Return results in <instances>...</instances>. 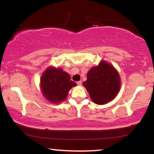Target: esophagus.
<instances>
[{
  "label": "esophagus",
  "instance_id": "34e87169",
  "mask_svg": "<svg viewBox=\"0 0 154 154\" xmlns=\"http://www.w3.org/2000/svg\"><path fill=\"white\" fill-rule=\"evenodd\" d=\"M77 84L78 85H82V81H78V82H77Z\"/></svg>",
  "mask_w": 154,
  "mask_h": 154
}]
</instances>
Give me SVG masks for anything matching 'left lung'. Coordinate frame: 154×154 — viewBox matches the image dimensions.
I'll use <instances>...</instances> for the list:
<instances>
[{
  "label": "left lung",
  "instance_id": "obj_1",
  "mask_svg": "<svg viewBox=\"0 0 154 154\" xmlns=\"http://www.w3.org/2000/svg\"><path fill=\"white\" fill-rule=\"evenodd\" d=\"M120 77L114 66L101 61L88 72L87 80L83 82L92 100L98 105L114 99L120 89Z\"/></svg>",
  "mask_w": 154,
  "mask_h": 154
}]
</instances>
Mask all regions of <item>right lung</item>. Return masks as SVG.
<instances>
[{
	"mask_svg": "<svg viewBox=\"0 0 154 154\" xmlns=\"http://www.w3.org/2000/svg\"><path fill=\"white\" fill-rule=\"evenodd\" d=\"M70 78L69 75L62 69L48 67L40 78V88L44 97L53 103L66 100L70 89L77 85Z\"/></svg>",
	"mask_w": 154,
	"mask_h": 154,
	"instance_id": "add662e5",
	"label": "right lung"
}]
</instances>
